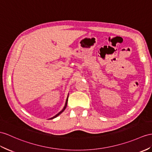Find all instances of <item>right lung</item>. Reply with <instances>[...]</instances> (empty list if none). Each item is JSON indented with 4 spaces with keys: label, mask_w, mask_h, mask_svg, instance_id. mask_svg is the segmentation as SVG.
I'll return each instance as SVG.
<instances>
[{
    "label": "right lung",
    "mask_w": 152,
    "mask_h": 152,
    "mask_svg": "<svg viewBox=\"0 0 152 152\" xmlns=\"http://www.w3.org/2000/svg\"><path fill=\"white\" fill-rule=\"evenodd\" d=\"M68 98H67V99H66V103H65V106H64V108L63 109H62L61 111V112H59L58 113H57V115H55V116H54L53 117H52V118H51V119H54V118H55V117H57L58 115H60L62 112H63V111L66 109V106H67V103H68Z\"/></svg>",
    "instance_id": "obj_1"
}]
</instances>
